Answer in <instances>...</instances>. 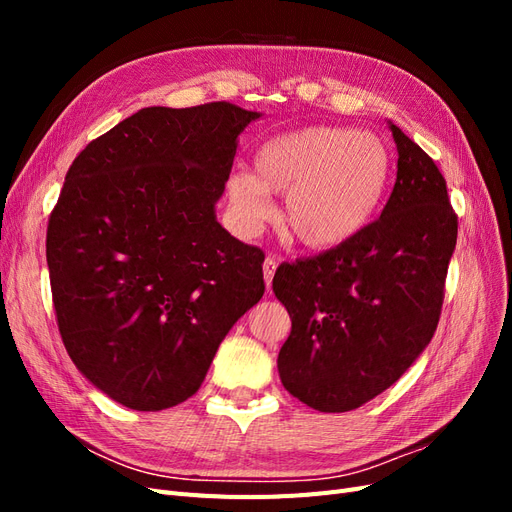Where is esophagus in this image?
<instances>
[{
  "label": "esophagus",
  "instance_id": "1",
  "mask_svg": "<svg viewBox=\"0 0 512 512\" xmlns=\"http://www.w3.org/2000/svg\"><path fill=\"white\" fill-rule=\"evenodd\" d=\"M275 269H277V262H275V258L267 256V258H265V262H262V271H265V284H267V290H271V282H273Z\"/></svg>",
  "mask_w": 512,
  "mask_h": 512
}]
</instances>
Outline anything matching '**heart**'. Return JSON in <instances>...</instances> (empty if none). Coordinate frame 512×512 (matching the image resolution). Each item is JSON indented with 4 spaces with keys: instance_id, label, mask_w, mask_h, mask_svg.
<instances>
[{
    "instance_id": "b5f03b06",
    "label": "heart",
    "mask_w": 512,
    "mask_h": 512,
    "mask_svg": "<svg viewBox=\"0 0 512 512\" xmlns=\"http://www.w3.org/2000/svg\"><path fill=\"white\" fill-rule=\"evenodd\" d=\"M391 168L380 136L312 126L262 143L254 173L241 168L228 177V198L241 228L254 232L271 220V194H286L280 215L286 235L309 250H333L374 220Z\"/></svg>"
}]
</instances>
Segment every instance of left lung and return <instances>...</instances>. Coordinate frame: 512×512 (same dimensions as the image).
Wrapping results in <instances>:
<instances>
[{"mask_svg":"<svg viewBox=\"0 0 512 512\" xmlns=\"http://www.w3.org/2000/svg\"><path fill=\"white\" fill-rule=\"evenodd\" d=\"M397 179L376 222L273 277L292 331L277 369L318 412H348L395 384L436 333L457 215L427 153L391 123Z\"/></svg>","mask_w":512,"mask_h":512,"instance_id":"8db88e82","label":"left lung"}]
</instances>
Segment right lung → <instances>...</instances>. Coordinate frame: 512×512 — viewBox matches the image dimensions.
<instances>
[{
    "mask_svg": "<svg viewBox=\"0 0 512 512\" xmlns=\"http://www.w3.org/2000/svg\"><path fill=\"white\" fill-rule=\"evenodd\" d=\"M258 117L230 102L143 108L68 170L46 228L57 327L72 363L121 406L192 397L265 294V254L215 220L237 136Z\"/></svg>",
    "mask_w": 512,
    "mask_h": 512,
    "instance_id": "right-lung-1",
    "label": "right lung"
}]
</instances>
